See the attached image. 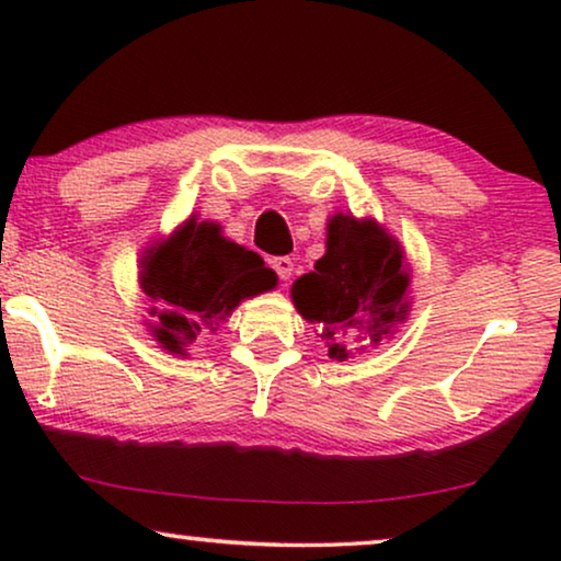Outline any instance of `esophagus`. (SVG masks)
Segmentation results:
<instances>
[{
    "label": "esophagus",
    "mask_w": 561,
    "mask_h": 561,
    "mask_svg": "<svg viewBox=\"0 0 561 561\" xmlns=\"http://www.w3.org/2000/svg\"><path fill=\"white\" fill-rule=\"evenodd\" d=\"M271 267L278 273V278H283V280H288L290 275H294V260L290 257H273Z\"/></svg>",
    "instance_id": "obj_1"
}]
</instances>
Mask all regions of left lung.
<instances>
[{
  "label": "left lung",
  "instance_id": "obj_1",
  "mask_svg": "<svg viewBox=\"0 0 561 561\" xmlns=\"http://www.w3.org/2000/svg\"><path fill=\"white\" fill-rule=\"evenodd\" d=\"M411 275L403 250L378 221L334 214L327 252L290 288L298 313L319 327L329 357L344 359L375 347L409 313Z\"/></svg>",
  "mask_w": 561,
  "mask_h": 561
}]
</instances>
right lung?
Segmentation results:
<instances>
[{
    "instance_id": "right-lung-1",
    "label": "right lung",
    "mask_w": 561,
    "mask_h": 561,
    "mask_svg": "<svg viewBox=\"0 0 561 561\" xmlns=\"http://www.w3.org/2000/svg\"><path fill=\"white\" fill-rule=\"evenodd\" d=\"M140 267V286L158 304L150 309L158 319L150 332L171 355H186V347L214 332L242 298L278 283L257 252L221 237L217 221L196 217L145 250Z\"/></svg>"
}]
</instances>
